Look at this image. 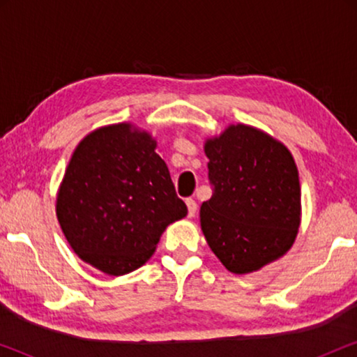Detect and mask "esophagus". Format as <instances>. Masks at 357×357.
<instances>
[{
	"label": "esophagus",
	"instance_id": "34e87169",
	"mask_svg": "<svg viewBox=\"0 0 357 357\" xmlns=\"http://www.w3.org/2000/svg\"><path fill=\"white\" fill-rule=\"evenodd\" d=\"M185 203H187V208H188V216L193 218L195 214H197V209H198L197 202H195V199H192V198H188Z\"/></svg>",
	"mask_w": 357,
	"mask_h": 357
}]
</instances>
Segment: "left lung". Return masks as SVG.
Segmentation results:
<instances>
[{"instance_id":"left-lung-1","label":"left lung","mask_w":357,"mask_h":357,"mask_svg":"<svg viewBox=\"0 0 357 357\" xmlns=\"http://www.w3.org/2000/svg\"><path fill=\"white\" fill-rule=\"evenodd\" d=\"M213 197L199 222L211 252L236 275L281 258L301 226V183L291 151L266 131L231 123L206 138Z\"/></svg>"}]
</instances>
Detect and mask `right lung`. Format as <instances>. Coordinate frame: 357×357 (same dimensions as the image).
<instances>
[{
	"mask_svg": "<svg viewBox=\"0 0 357 357\" xmlns=\"http://www.w3.org/2000/svg\"><path fill=\"white\" fill-rule=\"evenodd\" d=\"M149 131L105 125L76 146L56 193V218L82 261L110 276L138 270L162 232L187 216Z\"/></svg>",
	"mask_w": 357,
	"mask_h": 357,
	"instance_id": "obj_1",
	"label": "right lung"
}]
</instances>
